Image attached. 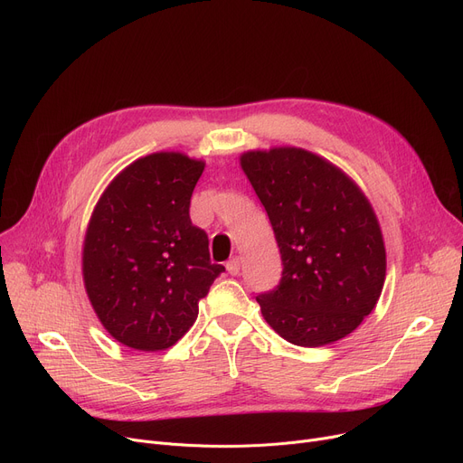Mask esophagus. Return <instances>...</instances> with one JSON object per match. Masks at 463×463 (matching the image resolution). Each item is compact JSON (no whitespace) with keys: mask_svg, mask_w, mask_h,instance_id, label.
<instances>
[{"mask_svg":"<svg viewBox=\"0 0 463 463\" xmlns=\"http://www.w3.org/2000/svg\"><path fill=\"white\" fill-rule=\"evenodd\" d=\"M240 269H241L240 257H232V259L227 262V272H229L231 276H238V274H240Z\"/></svg>","mask_w":463,"mask_h":463,"instance_id":"obj_1","label":"esophagus"}]
</instances>
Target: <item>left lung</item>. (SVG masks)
I'll return each mask as SVG.
<instances>
[{"label":"left lung","mask_w":463,"mask_h":463,"mask_svg":"<svg viewBox=\"0 0 463 463\" xmlns=\"http://www.w3.org/2000/svg\"><path fill=\"white\" fill-rule=\"evenodd\" d=\"M240 161L283 264L279 283L257 295L262 317L300 347L345 337L375 307L386 274L368 199L342 170L300 148L248 152Z\"/></svg>","instance_id":"8db88e82"}]
</instances>
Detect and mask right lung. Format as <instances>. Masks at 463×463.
<instances>
[{"label": "right lung", "instance_id": "right-lung-1", "mask_svg": "<svg viewBox=\"0 0 463 463\" xmlns=\"http://www.w3.org/2000/svg\"><path fill=\"white\" fill-rule=\"evenodd\" d=\"M203 161L146 156L119 173L90 219L82 272L107 332L137 351H163L193 326L213 279L208 234L189 217Z\"/></svg>", "mask_w": 463, "mask_h": 463}]
</instances>
